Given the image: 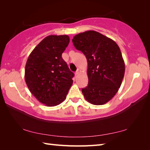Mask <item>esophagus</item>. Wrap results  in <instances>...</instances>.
<instances>
[{"mask_svg": "<svg viewBox=\"0 0 150 150\" xmlns=\"http://www.w3.org/2000/svg\"><path fill=\"white\" fill-rule=\"evenodd\" d=\"M81 69H77V71H76V72H75V75H79V73H81Z\"/></svg>", "mask_w": 150, "mask_h": 150, "instance_id": "34e87169", "label": "esophagus"}]
</instances>
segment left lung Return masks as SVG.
<instances>
[{
	"label": "left lung",
	"mask_w": 150,
	"mask_h": 150,
	"mask_svg": "<svg viewBox=\"0 0 150 150\" xmlns=\"http://www.w3.org/2000/svg\"><path fill=\"white\" fill-rule=\"evenodd\" d=\"M72 42L87 59L88 84L82 89L86 100L94 105L107 103L117 93L125 72L119 46L112 39L91 30L76 35Z\"/></svg>",
	"instance_id": "left-lung-1"
}]
</instances>
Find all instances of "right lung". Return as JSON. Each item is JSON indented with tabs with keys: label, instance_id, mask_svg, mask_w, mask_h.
Wrapping results in <instances>:
<instances>
[{
	"label": "right lung",
	"instance_id": "add662e5",
	"mask_svg": "<svg viewBox=\"0 0 150 150\" xmlns=\"http://www.w3.org/2000/svg\"><path fill=\"white\" fill-rule=\"evenodd\" d=\"M69 37L49 35L35 47L25 67V81L30 92L47 106L62 103L73 84L74 73L62 58Z\"/></svg>",
	"mask_w": 150,
	"mask_h": 150
}]
</instances>
